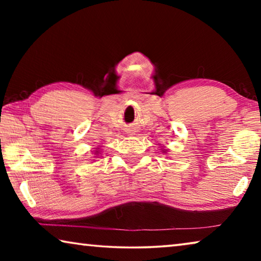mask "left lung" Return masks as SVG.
I'll return each instance as SVG.
<instances>
[{"instance_id":"8db88e82","label":"left lung","mask_w":261,"mask_h":261,"mask_svg":"<svg viewBox=\"0 0 261 261\" xmlns=\"http://www.w3.org/2000/svg\"><path fill=\"white\" fill-rule=\"evenodd\" d=\"M161 151H162V153H167V152H168V149H165V148H161Z\"/></svg>"}]
</instances>
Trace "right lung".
Wrapping results in <instances>:
<instances>
[{
	"instance_id": "right-lung-1",
	"label": "right lung",
	"mask_w": 261,
	"mask_h": 261,
	"mask_svg": "<svg viewBox=\"0 0 261 261\" xmlns=\"http://www.w3.org/2000/svg\"><path fill=\"white\" fill-rule=\"evenodd\" d=\"M100 153H101V149H100L99 147H96V149L94 151V155H95L94 158H98V156H100V155H99Z\"/></svg>"
}]
</instances>
